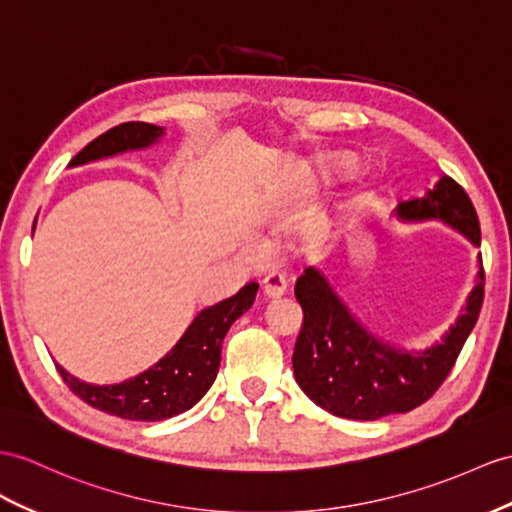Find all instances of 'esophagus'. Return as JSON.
Segmentation results:
<instances>
[{"mask_svg": "<svg viewBox=\"0 0 512 512\" xmlns=\"http://www.w3.org/2000/svg\"><path fill=\"white\" fill-rule=\"evenodd\" d=\"M286 289V282L282 276H278V273H269V276L263 280V291L269 295V297H278L282 295Z\"/></svg>", "mask_w": 512, "mask_h": 512, "instance_id": "34e87169", "label": "esophagus"}]
</instances>
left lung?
<instances>
[{"label": "left lung", "mask_w": 512, "mask_h": 512, "mask_svg": "<svg viewBox=\"0 0 512 512\" xmlns=\"http://www.w3.org/2000/svg\"><path fill=\"white\" fill-rule=\"evenodd\" d=\"M162 134L152 123L132 121L110 128L86 145L69 165L112 156L126 149L152 145ZM241 291L199 313L173 350L156 365L121 384L97 386L84 382L56 363V369L80 400L108 415L132 421H162L176 417L202 400L217 378L221 341L232 323L243 315Z\"/></svg>", "instance_id": "1"}]
</instances>
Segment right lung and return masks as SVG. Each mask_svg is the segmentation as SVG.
<instances>
[{
	"label": "right lung",
	"mask_w": 512,
	"mask_h": 512,
	"mask_svg": "<svg viewBox=\"0 0 512 512\" xmlns=\"http://www.w3.org/2000/svg\"><path fill=\"white\" fill-rule=\"evenodd\" d=\"M397 217L441 219L463 232L473 245L480 243L476 208L463 186L450 176H443L426 193L402 199ZM295 297L304 310L293 352L297 384L317 406L336 417L373 421L408 413L428 402L450 376L480 315L484 273H478V286L443 341L419 352L393 350L367 336L315 269H306L297 278Z\"/></svg>",
	"instance_id": "add662e5"
}]
</instances>
